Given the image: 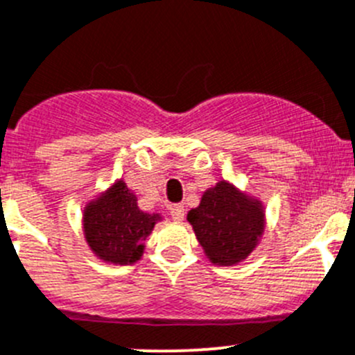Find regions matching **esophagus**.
Returning <instances> with one entry per match:
<instances>
[{"instance_id": "esophagus-1", "label": "esophagus", "mask_w": 355, "mask_h": 355, "mask_svg": "<svg viewBox=\"0 0 355 355\" xmlns=\"http://www.w3.org/2000/svg\"><path fill=\"white\" fill-rule=\"evenodd\" d=\"M170 214H171V219L177 223L184 221V216H185V206L184 204H173V206L170 207Z\"/></svg>"}]
</instances>
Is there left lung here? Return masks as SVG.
Returning <instances> with one entry per match:
<instances>
[{"mask_svg": "<svg viewBox=\"0 0 355 355\" xmlns=\"http://www.w3.org/2000/svg\"><path fill=\"white\" fill-rule=\"evenodd\" d=\"M187 221L212 263L236 266L259 245L266 214L259 199L221 180L204 192L199 207L187 214Z\"/></svg>", "mask_w": 355, "mask_h": 355, "instance_id": "left-lung-1", "label": "left lung"}]
</instances>
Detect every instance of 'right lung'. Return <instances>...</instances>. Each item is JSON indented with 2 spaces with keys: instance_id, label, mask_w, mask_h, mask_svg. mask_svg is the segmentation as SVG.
<instances>
[{
  "instance_id": "obj_1",
  "label": "right lung",
  "mask_w": 355,
  "mask_h": 355,
  "mask_svg": "<svg viewBox=\"0 0 355 355\" xmlns=\"http://www.w3.org/2000/svg\"><path fill=\"white\" fill-rule=\"evenodd\" d=\"M159 219V214L141 211L132 190L117 180L85 207V240L103 262L128 266L143 257L144 240Z\"/></svg>"
}]
</instances>
